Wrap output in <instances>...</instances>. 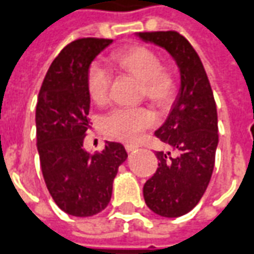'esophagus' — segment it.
Wrapping results in <instances>:
<instances>
[{
  "mask_svg": "<svg viewBox=\"0 0 254 254\" xmlns=\"http://www.w3.org/2000/svg\"><path fill=\"white\" fill-rule=\"evenodd\" d=\"M124 147H126V150H127V152H135L136 149H138L139 146H138L136 143H126Z\"/></svg>",
  "mask_w": 254,
  "mask_h": 254,
  "instance_id": "1",
  "label": "esophagus"
}]
</instances>
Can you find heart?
I'll return each instance as SVG.
<instances>
[{
	"mask_svg": "<svg viewBox=\"0 0 254 254\" xmlns=\"http://www.w3.org/2000/svg\"><path fill=\"white\" fill-rule=\"evenodd\" d=\"M113 64L141 80L142 94L156 107L170 105L176 94V76L170 68L161 65L160 55L142 44H131L111 55ZM112 75L107 66L93 61L86 72V86L95 104L107 102ZM156 122L154 113L146 107H118L104 116L102 127L108 135L131 141Z\"/></svg>",
	"mask_w": 254,
	"mask_h": 254,
	"instance_id": "obj_1",
	"label": "heart"
}]
</instances>
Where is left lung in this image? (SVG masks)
<instances>
[{"mask_svg":"<svg viewBox=\"0 0 254 254\" xmlns=\"http://www.w3.org/2000/svg\"><path fill=\"white\" fill-rule=\"evenodd\" d=\"M164 48L181 69V91L154 135L170 147L156 152L159 167L143 186L145 202L160 216L178 217L198 204L215 167L219 142L217 111L202 61L186 38L176 31L139 32Z\"/></svg>","mask_w":254,"mask_h":254,"instance_id":"left-lung-1","label":"left lung"}]
</instances>
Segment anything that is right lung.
Masks as SVG:
<instances>
[{
    "mask_svg": "<svg viewBox=\"0 0 254 254\" xmlns=\"http://www.w3.org/2000/svg\"><path fill=\"white\" fill-rule=\"evenodd\" d=\"M112 39L80 38L68 44L49 66L38 95L37 147L46 188L68 215L93 216L108 206L112 183L127 152L107 142L102 152L83 149L89 128L86 72Z\"/></svg>",
    "mask_w": 254,
    "mask_h": 254,
    "instance_id": "1",
    "label": "right lung"
}]
</instances>
